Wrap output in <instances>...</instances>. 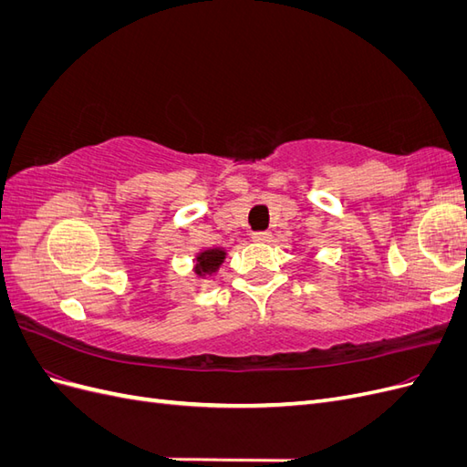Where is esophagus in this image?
I'll return each mask as SVG.
<instances>
[{
    "instance_id": "obj_1",
    "label": "esophagus",
    "mask_w": 467,
    "mask_h": 467,
    "mask_svg": "<svg viewBox=\"0 0 467 467\" xmlns=\"http://www.w3.org/2000/svg\"><path fill=\"white\" fill-rule=\"evenodd\" d=\"M253 239L261 244H268L273 239V234L271 232H253Z\"/></svg>"
}]
</instances>
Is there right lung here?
Instances as JSON below:
<instances>
[{
    "label": "right lung",
    "instance_id": "right-lung-1",
    "mask_svg": "<svg viewBox=\"0 0 467 467\" xmlns=\"http://www.w3.org/2000/svg\"><path fill=\"white\" fill-rule=\"evenodd\" d=\"M225 253L222 249H208L196 257V275H212L223 263Z\"/></svg>",
    "mask_w": 467,
    "mask_h": 467
}]
</instances>
